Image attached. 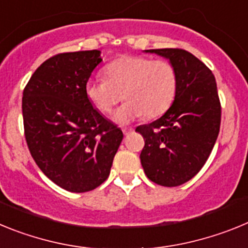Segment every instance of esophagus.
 I'll use <instances>...</instances> for the list:
<instances>
[{"label": "esophagus", "instance_id": "34e87169", "mask_svg": "<svg viewBox=\"0 0 248 248\" xmlns=\"http://www.w3.org/2000/svg\"><path fill=\"white\" fill-rule=\"evenodd\" d=\"M133 131V129L131 128H124L123 129V133H124V135H129Z\"/></svg>", "mask_w": 248, "mask_h": 248}]
</instances>
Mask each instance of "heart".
I'll list each match as a JSON object with an SVG mask.
<instances>
[{"label":"heart","mask_w":248,"mask_h":248,"mask_svg":"<svg viewBox=\"0 0 248 248\" xmlns=\"http://www.w3.org/2000/svg\"><path fill=\"white\" fill-rule=\"evenodd\" d=\"M104 76L87 82L85 95L102 114H110L124 98L126 102L114 114L119 124H128L143 115L146 119L160 117L176 97L179 76L175 65L166 59L120 57L105 67Z\"/></svg>","instance_id":"1"}]
</instances>
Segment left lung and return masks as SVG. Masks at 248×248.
<instances>
[{
	"instance_id": "obj_1",
	"label": "left lung",
	"mask_w": 248,
	"mask_h": 248,
	"mask_svg": "<svg viewBox=\"0 0 248 248\" xmlns=\"http://www.w3.org/2000/svg\"><path fill=\"white\" fill-rule=\"evenodd\" d=\"M146 52L170 59L179 76L168 111L135 129L145 141L140 161L149 180L172 187L192 179L209 159L220 131L221 103L211 69L194 54L181 48Z\"/></svg>"
}]
</instances>
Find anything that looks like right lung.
<instances>
[{"mask_svg": "<svg viewBox=\"0 0 248 248\" xmlns=\"http://www.w3.org/2000/svg\"><path fill=\"white\" fill-rule=\"evenodd\" d=\"M100 50L58 53L36 69L22 97L30 153L43 174L71 192H87L110 174L123 131L100 115L85 84Z\"/></svg>", "mask_w": 248, "mask_h": 248, "instance_id": "right-lung-1", "label": "right lung"}]
</instances>
